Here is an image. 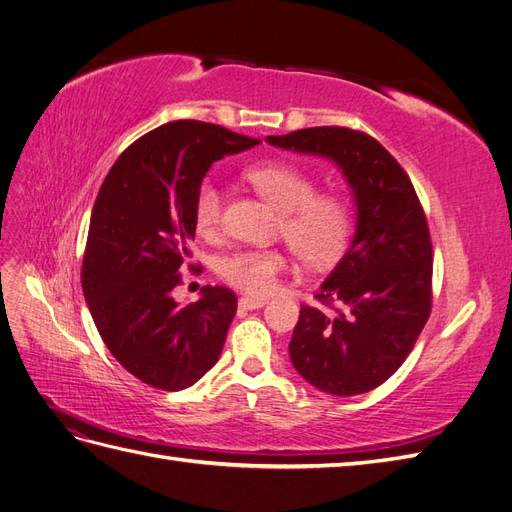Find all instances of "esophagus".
Wrapping results in <instances>:
<instances>
[{
    "instance_id": "1",
    "label": "esophagus",
    "mask_w": 512,
    "mask_h": 512,
    "mask_svg": "<svg viewBox=\"0 0 512 512\" xmlns=\"http://www.w3.org/2000/svg\"><path fill=\"white\" fill-rule=\"evenodd\" d=\"M267 305V299H256V297H241L239 299V307L243 309H260Z\"/></svg>"
}]
</instances>
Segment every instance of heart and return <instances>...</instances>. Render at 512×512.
<instances>
[{
  "label": "heart",
  "mask_w": 512,
  "mask_h": 512,
  "mask_svg": "<svg viewBox=\"0 0 512 512\" xmlns=\"http://www.w3.org/2000/svg\"><path fill=\"white\" fill-rule=\"evenodd\" d=\"M245 179L282 211L280 232L305 265L327 267L346 250L352 232V209L339 192H316V181L288 162H256ZM224 196L213 181H203L194 200V224L203 237H215L222 226ZM288 258L280 250H239L220 260L226 284L252 297L273 292Z\"/></svg>",
  "instance_id": "obj_1"
}]
</instances>
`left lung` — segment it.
<instances>
[{"label":"left lung","instance_id":"left-lung-1","mask_svg":"<svg viewBox=\"0 0 512 512\" xmlns=\"http://www.w3.org/2000/svg\"><path fill=\"white\" fill-rule=\"evenodd\" d=\"M267 143L335 162L356 200L354 239L322 282V307L301 305L294 369L316 389L350 397L389 380L431 314L429 228L406 170L365 132L322 126Z\"/></svg>","mask_w":512,"mask_h":512}]
</instances>
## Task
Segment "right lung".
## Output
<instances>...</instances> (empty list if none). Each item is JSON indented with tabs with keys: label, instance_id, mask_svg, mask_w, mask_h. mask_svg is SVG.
I'll use <instances>...</instances> for the list:
<instances>
[{
	"label": "right lung",
	"instance_id": "add662e5",
	"mask_svg": "<svg viewBox=\"0 0 512 512\" xmlns=\"http://www.w3.org/2000/svg\"><path fill=\"white\" fill-rule=\"evenodd\" d=\"M258 143L215 123L170 121L123 151L98 192L83 294L106 348L153 389H188L220 359L235 292L205 286L196 303L179 305L173 288L192 256L194 200L207 170Z\"/></svg>",
	"mask_w": 512,
	"mask_h": 512
}]
</instances>
